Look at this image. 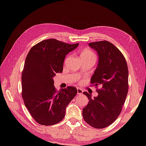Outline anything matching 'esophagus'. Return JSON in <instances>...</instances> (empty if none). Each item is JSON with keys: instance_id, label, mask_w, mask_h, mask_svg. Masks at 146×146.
Wrapping results in <instances>:
<instances>
[{"instance_id": "esophagus-1", "label": "esophagus", "mask_w": 146, "mask_h": 146, "mask_svg": "<svg viewBox=\"0 0 146 146\" xmlns=\"http://www.w3.org/2000/svg\"><path fill=\"white\" fill-rule=\"evenodd\" d=\"M82 93H83L82 90L80 89V88H77V94L78 95H81V94H82Z\"/></svg>"}]
</instances>
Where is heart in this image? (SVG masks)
I'll return each mask as SVG.
<instances>
[{"mask_svg":"<svg viewBox=\"0 0 146 146\" xmlns=\"http://www.w3.org/2000/svg\"><path fill=\"white\" fill-rule=\"evenodd\" d=\"M81 57H84V56H95L94 52L92 51L90 49H85L82 51L81 55H80Z\"/></svg>","mask_w":146,"mask_h":146,"instance_id":"1","label":"heart"}]
</instances>
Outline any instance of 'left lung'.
<instances>
[{"instance_id": "left-lung-1", "label": "left lung", "mask_w": 146, "mask_h": 146, "mask_svg": "<svg viewBox=\"0 0 146 146\" xmlns=\"http://www.w3.org/2000/svg\"><path fill=\"white\" fill-rule=\"evenodd\" d=\"M98 55V63L91 83L99 86L98 96L84 92L89 103L82 110L84 121L96 129L112 124L122 110L128 93V67L125 59L115 46L107 41L88 44Z\"/></svg>"}]
</instances>
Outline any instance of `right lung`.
I'll return each instance as SVG.
<instances>
[{
	"label": "right lung",
	"instance_id": "1",
	"mask_svg": "<svg viewBox=\"0 0 146 146\" xmlns=\"http://www.w3.org/2000/svg\"><path fill=\"white\" fill-rule=\"evenodd\" d=\"M78 45L48 39L36 44L28 53L22 73V97L39 124L52 125L61 121L67 106L77 94L73 86L57 92L53 77L62 72L66 56Z\"/></svg>",
	"mask_w": 146,
	"mask_h": 146
}]
</instances>
